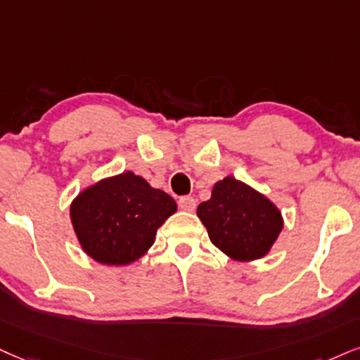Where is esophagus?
Wrapping results in <instances>:
<instances>
[{
	"instance_id": "obj_1",
	"label": "esophagus",
	"mask_w": 360,
	"mask_h": 360,
	"mask_svg": "<svg viewBox=\"0 0 360 360\" xmlns=\"http://www.w3.org/2000/svg\"><path fill=\"white\" fill-rule=\"evenodd\" d=\"M179 207L184 212H193L195 210V198L193 197H181L179 200Z\"/></svg>"
}]
</instances>
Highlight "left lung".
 Segmentation results:
<instances>
[{"label":"left lung","instance_id":"obj_1","mask_svg":"<svg viewBox=\"0 0 360 360\" xmlns=\"http://www.w3.org/2000/svg\"><path fill=\"white\" fill-rule=\"evenodd\" d=\"M208 237L235 262L264 259L283 229L278 207L235 176H225L212 188V197L197 208Z\"/></svg>","mask_w":360,"mask_h":360}]
</instances>
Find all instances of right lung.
Listing matches in <instances>:
<instances>
[{"label": "right lung", "mask_w": 360, "mask_h": 360, "mask_svg": "<svg viewBox=\"0 0 360 360\" xmlns=\"http://www.w3.org/2000/svg\"><path fill=\"white\" fill-rule=\"evenodd\" d=\"M175 212L170 195L128 170L83 188L70 205V220L88 257L125 267L148 252L157 230Z\"/></svg>", "instance_id": "add662e5"}]
</instances>
